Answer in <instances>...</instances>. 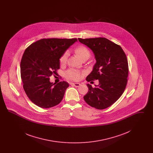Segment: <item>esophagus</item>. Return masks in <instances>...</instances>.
<instances>
[{"label":"esophagus","instance_id":"34e87169","mask_svg":"<svg viewBox=\"0 0 153 153\" xmlns=\"http://www.w3.org/2000/svg\"><path fill=\"white\" fill-rule=\"evenodd\" d=\"M72 85H73V86H74L76 87H80L81 84L80 83H72Z\"/></svg>","mask_w":153,"mask_h":153}]
</instances>
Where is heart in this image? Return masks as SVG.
<instances>
[{"label": "heart", "mask_w": 153, "mask_h": 153, "mask_svg": "<svg viewBox=\"0 0 153 153\" xmlns=\"http://www.w3.org/2000/svg\"><path fill=\"white\" fill-rule=\"evenodd\" d=\"M74 52L77 54V56L82 60L88 59L91 56V51L87 47L84 45H79L77 46L74 49ZM68 57V53L67 51H65L62 54V56L59 58V63L61 65L65 64L67 62ZM65 76L68 80L77 81L80 79L81 72L77 70L70 69L66 72Z\"/></svg>", "instance_id": "obj_1"}]
</instances>
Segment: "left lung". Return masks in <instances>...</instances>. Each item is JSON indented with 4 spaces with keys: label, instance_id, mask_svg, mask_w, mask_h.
Listing matches in <instances>:
<instances>
[{
    "label": "left lung",
    "instance_id": "left-lung-1",
    "mask_svg": "<svg viewBox=\"0 0 153 153\" xmlns=\"http://www.w3.org/2000/svg\"><path fill=\"white\" fill-rule=\"evenodd\" d=\"M78 39L93 51L96 60L86 80L90 82L99 80V82L94 88L87 84L88 92L84 99L96 109L107 108L117 102L126 87L128 75L126 55L120 45L105 38Z\"/></svg>",
    "mask_w": 153,
    "mask_h": 153
}]
</instances>
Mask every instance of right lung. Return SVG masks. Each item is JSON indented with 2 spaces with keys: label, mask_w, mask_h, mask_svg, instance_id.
Segmentation results:
<instances>
[{
  "label": "right lung",
  "mask_w": 153,
  "mask_h": 153,
  "mask_svg": "<svg viewBox=\"0 0 153 153\" xmlns=\"http://www.w3.org/2000/svg\"><path fill=\"white\" fill-rule=\"evenodd\" d=\"M77 38H43L31 44L21 62L23 87L30 100L37 106L49 108L62 101L69 84L50 82V76L57 74L59 58Z\"/></svg>",
  "instance_id": "add662e5"
}]
</instances>
